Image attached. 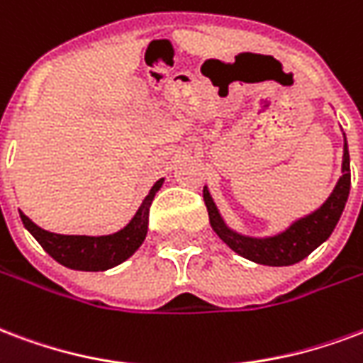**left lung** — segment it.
<instances>
[{
    "instance_id": "obj_1",
    "label": "left lung",
    "mask_w": 363,
    "mask_h": 363,
    "mask_svg": "<svg viewBox=\"0 0 363 363\" xmlns=\"http://www.w3.org/2000/svg\"><path fill=\"white\" fill-rule=\"evenodd\" d=\"M350 192V155L345 138V154H342V177L337 182V186L331 196L323 202L321 208L311 211L310 216L298 219L283 233L265 238H254L244 236L236 230L229 229L223 221L221 213L217 209L216 202L211 200L209 190L203 186V202L208 208L209 223L217 236L227 244L230 250H235L238 256L246 257L250 262L259 265H271V267H283V265H294L302 262L323 244L337 227L342 209L348 200Z\"/></svg>"
}]
</instances>
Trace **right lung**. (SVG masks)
<instances>
[{
    "instance_id": "add662e5",
    "label": "right lung",
    "mask_w": 363,
    "mask_h": 363,
    "mask_svg": "<svg viewBox=\"0 0 363 363\" xmlns=\"http://www.w3.org/2000/svg\"><path fill=\"white\" fill-rule=\"evenodd\" d=\"M161 184H163V179H160L152 186L150 194L144 198V202L127 227L113 235H57V233H50L38 227L24 213H21V219L28 233L38 240L40 246L61 265L79 271H106L123 264L140 248L147 233L150 206L154 202V196L161 189Z\"/></svg>"
}]
</instances>
